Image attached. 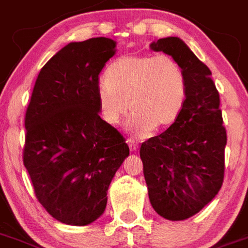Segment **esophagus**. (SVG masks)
I'll use <instances>...</instances> for the list:
<instances>
[{"instance_id":"esophagus-1","label":"esophagus","mask_w":248,"mask_h":248,"mask_svg":"<svg viewBox=\"0 0 248 248\" xmlns=\"http://www.w3.org/2000/svg\"><path fill=\"white\" fill-rule=\"evenodd\" d=\"M127 144H128L129 149L132 152H136L138 149V142L133 140L132 138H128V140H127Z\"/></svg>"}]
</instances>
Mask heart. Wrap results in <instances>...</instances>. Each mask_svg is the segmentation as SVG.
<instances>
[{"label": "heart", "instance_id": "b5f03b06", "mask_svg": "<svg viewBox=\"0 0 248 248\" xmlns=\"http://www.w3.org/2000/svg\"><path fill=\"white\" fill-rule=\"evenodd\" d=\"M188 97L183 66L169 54L124 55L115 60L97 86L102 119L117 124L129 108L127 129L146 137L155 128L171 126Z\"/></svg>", "mask_w": 248, "mask_h": 248}]
</instances>
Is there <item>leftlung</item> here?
Returning <instances> with one entry per match:
<instances>
[{
  "label": "left lung",
  "mask_w": 248,
  "mask_h": 248,
  "mask_svg": "<svg viewBox=\"0 0 248 248\" xmlns=\"http://www.w3.org/2000/svg\"><path fill=\"white\" fill-rule=\"evenodd\" d=\"M149 46L177 59L186 77L188 97L178 120L140 149L152 206L167 220L179 221L199 213L221 188L226 129L210 69L178 37Z\"/></svg>",
  "instance_id": "8db88e82"
}]
</instances>
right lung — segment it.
<instances>
[{
  "label": "right lung",
  "instance_id": "add662e5",
  "mask_svg": "<svg viewBox=\"0 0 248 248\" xmlns=\"http://www.w3.org/2000/svg\"><path fill=\"white\" fill-rule=\"evenodd\" d=\"M110 38L71 42L41 69L26 112L23 163L35 196L58 221L85 226L104 214L129 148L100 117L99 74L116 53Z\"/></svg>",
  "mask_w": 248,
  "mask_h": 248
}]
</instances>
